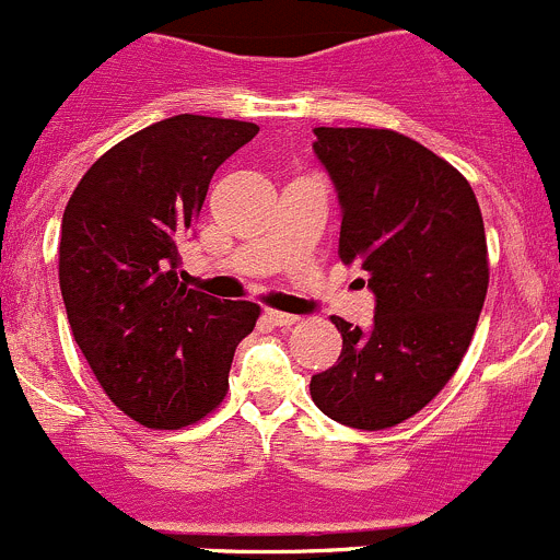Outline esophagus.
<instances>
[{"instance_id": "1", "label": "esophagus", "mask_w": 560, "mask_h": 560, "mask_svg": "<svg viewBox=\"0 0 560 560\" xmlns=\"http://www.w3.org/2000/svg\"><path fill=\"white\" fill-rule=\"evenodd\" d=\"M265 319H268L270 325H279V328H290V325H295L301 317H295V314L276 312V308H268V312H265Z\"/></svg>"}]
</instances>
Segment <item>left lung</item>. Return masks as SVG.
Wrapping results in <instances>:
<instances>
[{"instance_id": "8db88e82", "label": "left lung", "mask_w": 560, "mask_h": 560, "mask_svg": "<svg viewBox=\"0 0 560 560\" xmlns=\"http://www.w3.org/2000/svg\"><path fill=\"white\" fill-rule=\"evenodd\" d=\"M341 205L339 257L369 273L372 330L330 317L336 366L308 390L339 424L377 432L430 405L468 352L490 284L485 219L448 161L388 128H314Z\"/></svg>"}]
</instances>
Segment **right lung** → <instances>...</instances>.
I'll use <instances>...</instances> for the list:
<instances>
[{
  "instance_id": "1",
  "label": "right lung",
  "mask_w": 560,
  "mask_h": 560,
  "mask_svg": "<svg viewBox=\"0 0 560 560\" xmlns=\"http://www.w3.org/2000/svg\"><path fill=\"white\" fill-rule=\"evenodd\" d=\"M257 133L241 119H161L103 153L65 208L59 290L73 339L108 399L150 430L213 412L257 325V303L180 281V243L215 170Z\"/></svg>"
}]
</instances>
